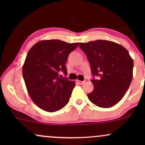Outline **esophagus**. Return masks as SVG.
Returning a JSON list of instances; mask_svg holds the SVG:
<instances>
[{"label":"esophagus","instance_id":"esophagus-1","mask_svg":"<svg viewBox=\"0 0 145 145\" xmlns=\"http://www.w3.org/2000/svg\"><path fill=\"white\" fill-rule=\"evenodd\" d=\"M77 82H78V84H80V85H82V84H84V81H80V80H78L77 81Z\"/></svg>","mask_w":145,"mask_h":145}]
</instances>
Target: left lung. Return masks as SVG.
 Instances as JSON below:
<instances>
[{"label": "left lung", "mask_w": 145, "mask_h": 145, "mask_svg": "<svg viewBox=\"0 0 145 145\" xmlns=\"http://www.w3.org/2000/svg\"><path fill=\"white\" fill-rule=\"evenodd\" d=\"M90 63L94 89L89 100L101 108H110L123 97L133 77L134 61L121 45L107 40L80 43ZM97 76L98 79H95Z\"/></svg>", "instance_id": "obj_1"}]
</instances>
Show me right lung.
<instances>
[{
	"instance_id": "obj_1",
	"label": "right lung",
	"mask_w": 145,
	"mask_h": 145,
	"mask_svg": "<svg viewBox=\"0 0 145 145\" xmlns=\"http://www.w3.org/2000/svg\"><path fill=\"white\" fill-rule=\"evenodd\" d=\"M79 43L58 39L41 41L28 52L22 68L26 89L33 102L47 112H56L69 102L75 82L59 77L67 74L65 63Z\"/></svg>"
}]
</instances>
